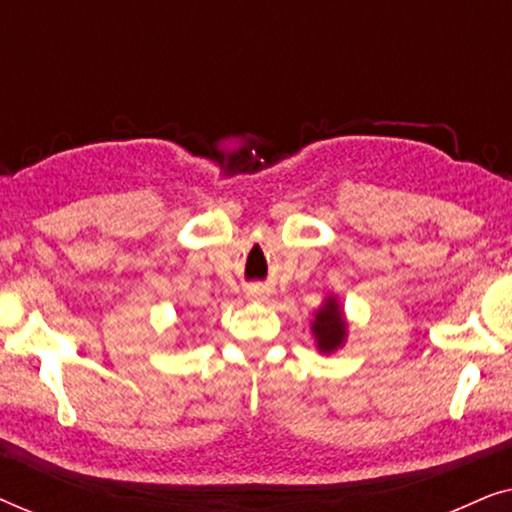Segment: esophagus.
<instances>
[{
  "label": "esophagus",
  "instance_id": "1",
  "mask_svg": "<svg viewBox=\"0 0 512 512\" xmlns=\"http://www.w3.org/2000/svg\"><path fill=\"white\" fill-rule=\"evenodd\" d=\"M265 298H268V291L263 286H249L247 289V300H251V303H261Z\"/></svg>",
  "mask_w": 512,
  "mask_h": 512
}]
</instances>
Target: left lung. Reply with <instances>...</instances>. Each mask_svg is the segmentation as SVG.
I'll return each instance as SVG.
<instances>
[{
    "label": "left lung",
    "mask_w": 512,
    "mask_h": 512,
    "mask_svg": "<svg viewBox=\"0 0 512 512\" xmlns=\"http://www.w3.org/2000/svg\"><path fill=\"white\" fill-rule=\"evenodd\" d=\"M310 331L314 345H317L321 354H333L338 352L340 347H345L349 321L335 293H328V296L321 300L319 310L314 312V319L310 321Z\"/></svg>",
    "instance_id": "1"
}]
</instances>
